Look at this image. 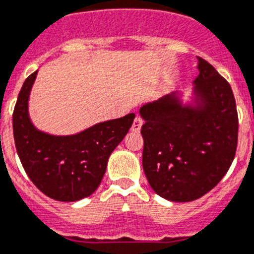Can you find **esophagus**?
<instances>
[{
	"label": "esophagus",
	"mask_w": 254,
	"mask_h": 254,
	"mask_svg": "<svg viewBox=\"0 0 254 254\" xmlns=\"http://www.w3.org/2000/svg\"><path fill=\"white\" fill-rule=\"evenodd\" d=\"M142 125H143V120L139 118V116H136L133 121V125H131V130H133L134 133H138V131L140 130V127H142Z\"/></svg>",
	"instance_id": "esophagus-1"
}]
</instances>
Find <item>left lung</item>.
Returning a JSON list of instances; mask_svg holds the SVG:
<instances>
[{
	"label": "left lung",
	"instance_id": "8db88e82",
	"mask_svg": "<svg viewBox=\"0 0 254 254\" xmlns=\"http://www.w3.org/2000/svg\"><path fill=\"white\" fill-rule=\"evenodd\" d=\"M191 93L182 90L139 109L143 170L151 188L171 202L208 193L228 173L238 144V114L230 84L197 57Z\"/></svg>",
	"mask_w": 254,
	"mask_h": 254
}]
</instances>
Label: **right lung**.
Returning a JSON list of instances; mask_svg holds the SVG:
<instances>
[{"mask_svg": "<svg viewBox=\"0 0 254 254\" xmlns=\"http://www.w3.org/2000/svg\"><path fill=\"white\" fill-rule=\"evenodd\" d=\"M37 74L38 70L24 81L12 115L17 154L29 179L42 193L60 202H76L100 187L110 154L127 134L135 114L97 123L70 135L42 131L29 114Z\"/></svg>", "mask_w": 254, "mask_h": 254, "instance_id": "add662e5", "label": "right lung"}]
</instances>
